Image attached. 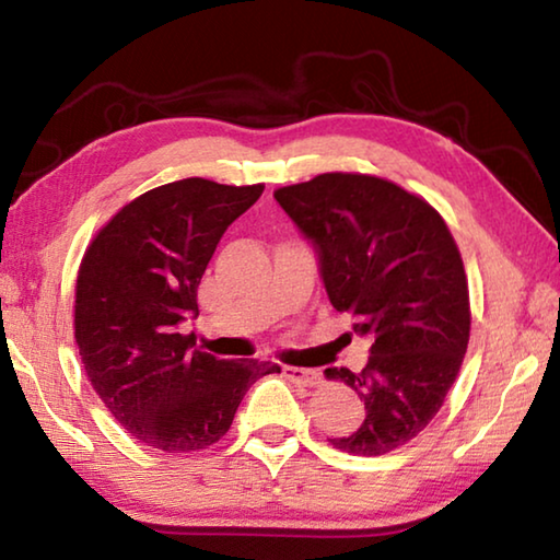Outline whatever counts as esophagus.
I'll use <instances>...</instances> for the list:
<instances>
[{"label": "esophagus", "mask_w": 560, "mask_h": 560, "mask_svg": "<svg viewBox=\"0 0 560 560\" xmlns=\"http://www.w3.org/2000/svg\"><path fill=\"white\" fill-rule=\"evenodd\" d=\"M283 375L289 377L291 383H299V385H318L320 381V373L318 371H308V368H293V365H283Z\"/></svg>", "instance_id": "obj_1"}]
</instances>
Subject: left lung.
I'll return each instance as SVG.
<instances>
[{"label": "left lung", "instance_id": "1", "mask_svg": "<svg viewBox=\"0 0 560 560\" xmlns=\"http://www.w3.org/2000/svg\"><path fill=\"white\" fill-rule=\"evenodd\" d=\"M273 200L314 246L350 334L371 338L363 371L326 368L365 405L360 428L330 442L363 457L402 447L440 412L469 343L467 277L447 224L422 197L371 175L326 173Z\"/></svg>", "mask_w": 560, "mask_h": 560}]
</instances>
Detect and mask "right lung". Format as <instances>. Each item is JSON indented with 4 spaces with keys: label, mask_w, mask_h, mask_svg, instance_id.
Masks as SVG:
<instances>
[{
    "label": "right lung",
    "mask_w": 560,
    "mask_h": 560,
    "mask_svg": "<svg viewBox=\"0 0 560 560\" xmlns=\"http://www.w3.org/2000/svg\"><path fill=\"white\" fill-rule=\"evenodd\" d=\"M264 185L187 177L122 207L83 254L75 281V346L110 415L163 452L222 440L246 390L277 363L220 360L179 326L197 318V287L236 217Z\"/></svg>",
    "instance_id": "obj_1"
}]
</instances>
